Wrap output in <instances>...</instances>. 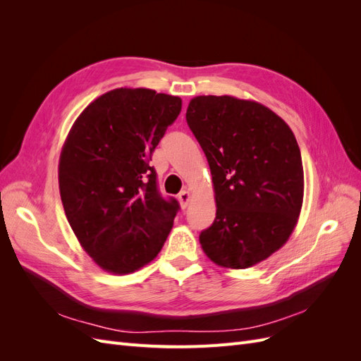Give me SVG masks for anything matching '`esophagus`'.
Masks as SVG:
<instances>
[{"label":"esophagus","mask_w":361,"mask_h":361,"mask_svg":"<svg viewBox=\"0 0 361 361\" xmlns=\"http://www.w3.org/2000/svg\"><path fill=\"white\" fill-rule=\"evenodd\" d=\"M178 199H179V203L182 207H187V204L190 203V199H191V194H190V191H180Z\"/></svg>","instance_id":"esophagus-1"}]
</instances>
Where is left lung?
I'll list each match as a JSON object with an SVG mask.
<instances>
[{
    "mask_svg": "<svg viewBox=\"0 0 361 361\" xmlns=\"http://www.w3.org/2000/svg\"><path fill=\"white\" fill-rule=\"evenodd\" d=\"M187 123L209 164L216 216L200 233L216 265L243 269L288 241L302 204L297 140L269 108L233 96H197Z\"/></svg>",
    "mask_w": 361,
    "mask_h": 361,
    "instance_id": "1",
    "label": "left lung"
}]
</instances>
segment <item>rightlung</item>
I'll list each match as a JSON object with an SVG mask.
<instances>
[{
    "label": "right lung",
    "instance_id": "add662e5",
    "mask_svg": "<svg viewBox=\"0 0 361 361\" xmlns=\"http://www.w3.org/2000/svg\"><path fill=\"white\" fill-rule=\"evenodd\" d=\"M182 99L149 89H116L76 118L63 146L59 185L82 248L102 269L129 274L154 260L179 211L164 199L152 154Z\"/></svg>",
    "mask_w": 361,
    "mask_h": 361
}]
</instances>
